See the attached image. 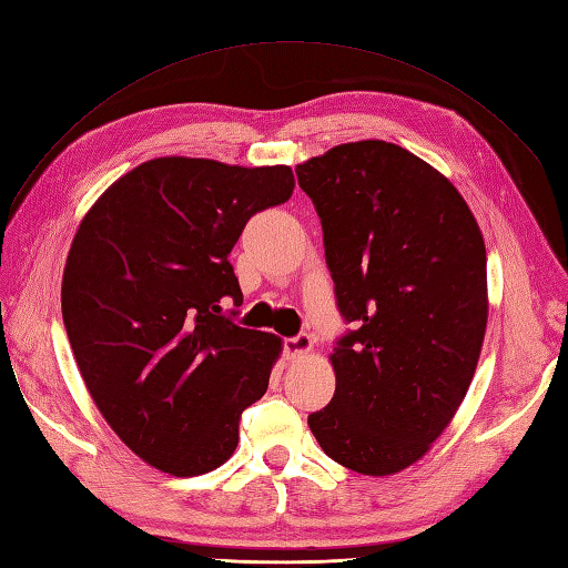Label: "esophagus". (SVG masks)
<instances>
[{"label": "esophagus", "instance_id": "1", "mask_svg": "<svg viewBox=\"0 0 568 568\" xmlns=\"http://www.w3.org/2000/svg\"><path fill=\"white\" fill-rule=\"evenodd\" d=\"M311 347H313V337L308 335V332H298V335L284 339L286 358H298L303 354H308Z\"/></svg>", "mask_w": 568, "mask_h": 568}]
</instances>
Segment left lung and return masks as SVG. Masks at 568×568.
Returning <instances> with one entry per match:
<instances>
[{"label": "left lung", "mask_w": 568, "mask_h": 568, "mask_svg": "<svg viewBox=\"0 0 568 568\" xmlns=\"http://www.w3.org/2000/svg\"><path fill=\"white\" fill-rule=\"evenodd\" d=\"M323 224L337 311V388L308 426L362 475L417 463L473 383L487 329V251L448 178L381 140L296 165Z\"/></svg>", "instance_id": "left-lung-1"}]
</instances>
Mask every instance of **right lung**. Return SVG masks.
<instances>
[{"label":"right lung","mask_w":568,"mask_h":568,"mask_svg":"<svg viewBox=\"0 0 568 568\" xmlns=\"http://www.w3.org/2000/svg\"><path fill=\"white\" fill-rule=\"evenodd\" d=\"M294 192L288 165L154 159L81 221L62 276L69 344L95 407L142 460L175 477L219 467L265 395L282 339L236 325L231 247Z\"/></svg>","instance_id":"1"}]
</instances>
